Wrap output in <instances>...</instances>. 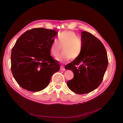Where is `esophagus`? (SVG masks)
Instances as JSON below:
<instances>
[{
  "mask_svg": "<svg viewBox=\"0 0 123 123\" xmlns=\"http://www.w3.org/2000/svg\"><path fill=\"white\" fill-rule=\"evenodd\" d=\"M60 69H61V70H62V71H65V68H64V66H61V68H60Z\"/></svg>",
  "mask_w": 123,
  "mask_h": 123,
  "instance_id": "1",
  "label": "esophagus"
}]
</instances>
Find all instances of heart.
Returning <instances> with one entry per match:
<instances>
[{"mask_svg": "<svg viewBox=\"0 0 123 123\" xmlns=\"http://www.w3.org/2000/svg\"><path fill=\"white\" fill-rule=\"evenodd\" d=\"M58 42L54 40L50 46L51 55L56 57L60 53L62 47L63 53L56 59L61 63H66L71 59H75L79 57L83 50L81 40L72 31H65L62 32L58 37Z\"/></svg>", "mask_w": 123, "mask_h": 123, "instance_id": "b5f03b06", "label": "heart"}]
</instances>
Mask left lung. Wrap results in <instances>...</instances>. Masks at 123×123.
Segmentation results:
<instances>
[{"label":"left lung","mask_w":123,"mask_h":123,"mask_svg":"<svg viewBox=\"0 0 123 123\" xmlns=\"http://www.w3.org/2000/svg\"><path fill=\"white\" fill-rule=\"evenodd\" d=\"M83 50L80 56L65 66L74 73L67 81L69 88L75 93L90 92L101 84L108 61L105 47L100 41L86 31L81 32Z\"/></svg>","instance_id":"left-lung-1"}]
</instances>
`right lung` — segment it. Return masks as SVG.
I'll return each instance as SVG.
<instances>
[{
  "instance_id": "add662e5",
  "label": "right lung",
  "mask_w": 123,
  "mask_h": 123,
  "mask_svg": "<svg viewBox=\"0 0 123 123\" xmlns=\"http://www.w3.org/2000/svg\"><path fill=\"white\" fill-rule=\"evenodd\" d=\"M57 32L42 28L22 34L11 52V71L17 83L28 91H40L49 85L60 65L50 55Z\"/></svg>"
}]
</instances>
